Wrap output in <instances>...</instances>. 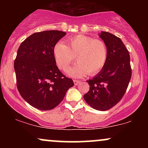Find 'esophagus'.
Listing matches in <instances>:
<instances>
[{"instance_id": "34e87169", "label": "esophagus", "mask_w": 148, "mask_h": 148, "mask_svg": "<svg viewBox=\"0 0 148 148\" xmlns=\"http://www.w3.org/2000/svg\"><path fill=\"white\" fill-rule=\"evenodd\" d=\"M81 81L80 80H76V79H74V84L75 86H77V85H79L81 84Z\"/></svg>"}]
</instances>
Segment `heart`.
<instances>
[{"label": "heart", "instance_id": "b5f03b06", "mask_svg": "<svg viewBox=\"0 0 148 148\" xmlns=\"http://www.w3.org/2000/svg\"><path fill=\"white\" fill-rule=\"evenodd\" d=\"M67 46L62 42L55 45L53 51L57 66L64 71L76 60L78 63L67 70L69 75L82 76L88 73L93 75L104 67L108 58V49L101 40L84 35L69 37Z\"/></svg>", "mask_w": 148, "mask_h": 148}]
</instances>
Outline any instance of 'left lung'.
<instances>
[{
  "label": "left lung",
  "instance_id": "8db88e82",
  "mask_svg": "<svg viewBox=\"0 0 148 148\" xmlns=\"http://www.w3.org/2000/svg\"><path fill=\"white\" fill-rule=\"evenodd\" d=\"M99 37L106 45L108 58L102 69L87 81L90 87L84 98L92 108L106 111L123 98L132 77V68L130 53L119 37L104 31Z\"/></svg>",
  "mask_w": 148,
  "mask_h": 148
}]
</instances>
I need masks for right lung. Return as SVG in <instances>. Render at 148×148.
I'll list each match as a JSON object with an SVG mask.
<instances>
[{
  "mask_svg": "<svg viewBox=\"0 0 148 148\" xmlns=\"http://www.w3.org/2000/svg\"><path fill=\"white\" fill-rule=\"evenodd\" d=\"M65 32L46 30L33 33L18 47L14 67L21 96L32 106L51 110L74 86L57 67L53 51Z\"/></svg>",
  "mask_w": 148,
  "mask_h": 148,
  "instance_id": "right-lung-1",
  "label": "right lung"
}]
</instances>
